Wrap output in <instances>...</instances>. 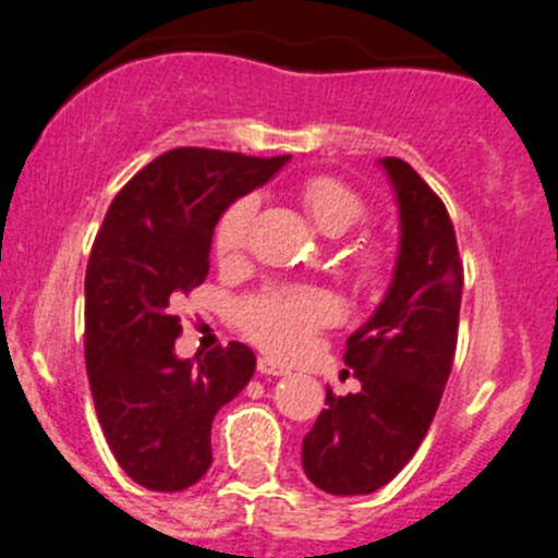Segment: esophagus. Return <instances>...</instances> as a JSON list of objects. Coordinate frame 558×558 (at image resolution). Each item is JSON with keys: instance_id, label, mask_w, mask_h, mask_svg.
Instances as JSON below:
<instances>
[{"instance_id": "34e87169", "label": "esophagus", "mask_w": 558, "mask_h": 558, "mask_svg": "<svg viewBox=\"0 0 558 558\" xmlns=\"http://www.w3.org/2000/svg\"><path fill=\"white\" fill-rule=\"evenodd\" d=\"M258 373L262 375H289V367L280 362H275V359L264 356V359H258Z\"/></svg>"}]
</instances>
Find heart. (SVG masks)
<instances>
[{"instance_id": "1", "label": "heart", "mask_w": 558, "mask_h": 558, "mask_svg": "<svg viewBox=\"0 0 558 558\" xmlns=\"http://www.w3.org/2000/svg\"><path fill=\"white\" fill-rule=\"evenodd\" d=\"M302 205L320 232L340 238L364 218V202L356 191L331 178H315L302 189ZM256 216V199L243 196L221 216L216 227V251L221 258H234L245 247L247 229ZM375 262V256H364ZM337 318L335 296L320 289L283 286L247 300L240 307V324L253 342L269 353L289 356L302 351L318 329Z\"/></svg>"}]
</instances>
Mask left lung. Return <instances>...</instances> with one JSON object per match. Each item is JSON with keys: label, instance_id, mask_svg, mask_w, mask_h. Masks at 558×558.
Segmentation results:
<instances>
[{"label": "left lung", "instance_id": "obj_1", "mask_svg": "<svg viewBox=\"0 0 558 558\" xmlns=\"http://www.w3.org/2000/svg\"><path fill=\"white\" fill-rule=\"evenodd\" d=\"M399 210L391 283L348 337L345 364L362 384L337 397L302 440L305 475L326 494L356 497L386 486L429 432L456 351L461 307L459 247L440 196L402 159H380Z\"/></svg>", "mask_w": 558, "mask_h": 558}]
</instances>
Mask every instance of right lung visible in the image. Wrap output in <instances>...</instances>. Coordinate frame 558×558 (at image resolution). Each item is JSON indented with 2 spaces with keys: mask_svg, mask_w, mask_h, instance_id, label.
Masks as SVG:
<instances>
[{
  "mask_svg": "<svg viewBox=\"0 0 558 558\" xmlns=\"http://www.w3.org/2000/svg\"><path fill=\"white\" fill-rule=\"evenodd\" d=\"M289 156L174 148L112 199L86 269V369L121 470L150 492H183L213 464L210 426L251 380L243 342L180 359L172 302L207 278L218 218Z\"/></svg>",
  "mask_w": 558,
  "mask_h": 558,
  "instance_id": "1",
  "label": "right lung"
}]
</instances>
